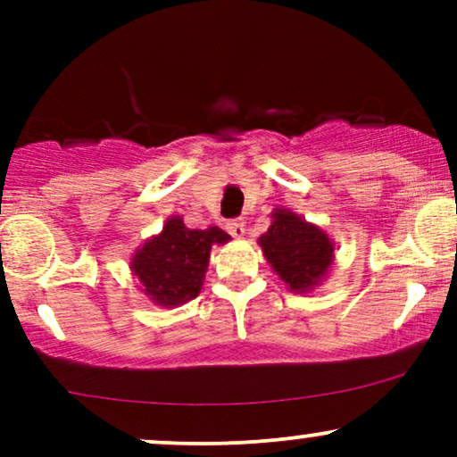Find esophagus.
Returning <instances> with one entry per match:
<instances>
[{
  "mask_svg": "<svg viewBox=\"0 0 457 457\" xmlns=\"http://www.w3.org/2000/svg\"><path fill=\"white\" fill-rule=\"evenodd\" d=\"M228 232L234 236V238H243L245 236V223L243 219H232V221H228Z\"/></svg>",
  "mask_w": 457,
  "mask_h": 457,
  "instance_id": "34e87169",
  "label": "esophagus"
}]
</instances>
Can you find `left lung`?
<instances>
[{
	"mask_svg": "<svg viewBox=\"0 0 457 457\" xmlns=\"http://www.w3.org/2000/svg\"><path fill=\"white\" fill-rule=\"evenodd\" d=\"M270 217L269 232L258 240L264 258L292 292H309L327 277L333 264V240L318 225L286 208H277Z\"/></svg>",
	"mask_w": 457,
	"mask_h": 457,
	"instance_id": "obj_1",
	"label": "left lung"
}]
</instances>
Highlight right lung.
<instances>
[{
  "label": "right lung",
  "mask_w": 457,
  "mask_h": 457,
  "mask_svg": "<svg viewBox=\"0 0 457 457\" xmlns=\"http://www.w3.org/2000/svg\"><path fill=\"white\" fill-rule=\"evenodd\" d=\"M228 240L232 238L221 228L188 229L180 217H170L162 232L137 249L130 270L156 305H185L202 290L212 245Z\"/></svg>",
  "instance_id": "1"
}]
</instances>
